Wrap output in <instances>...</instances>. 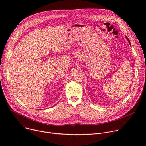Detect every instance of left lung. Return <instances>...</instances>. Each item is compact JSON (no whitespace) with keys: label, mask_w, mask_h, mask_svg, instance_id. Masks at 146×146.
Segmentation results:
<instances>
[{"label":"left lung","mask_w":146,"mask_h":146,"mask_svg":"<svg viewBox=\"0 0 146 146\" xmlns=\"http://www.w3.org/2000/svg\"><path fill=\"white\" fill-rule=\"evenodd\" d=\"M126 38H127V40H128V42H129V44H130V45H131V43H130V41H129V39H128V37H127V36H126Z\"/></svg>","instance_id":"8db88e82"}]
</instances>
